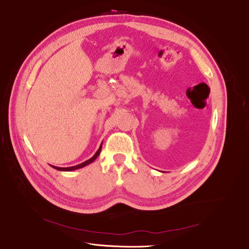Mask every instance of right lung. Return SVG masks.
Instances as JSON below:
<instances>
[{"mask_svg":"<svg viewBox=\"0 0 249 249\" xmlns=\"http://www.w3.org/2000/svg\"><path fill=\"white\" fill-rule=\"evenodd\" d=\"M102 145H103V142H102L101 146L99 147V149L96 150V153L93 155L92 158H90L89 160H87V161H85V162H83V163H81V164H79V165H76V166H71V167H57V166H53V165H51V166H52L53 168L57 169V170H60V171H72V170H76V169H80V168L85 167V166H87L88 164L92 163V162L96 159V158L99 157V155H100V153H101V150H102Z\"/></svg>","mask_w":249,"mask_h":249,"instance_id":"add662e5","label":"right lung"}]
</instances>
